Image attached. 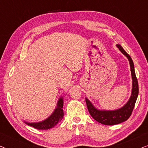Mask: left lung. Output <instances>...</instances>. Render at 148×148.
<instances>
[{"mask_svg": "<svg viewBox=\"0 0 148 148\" xmlns=\"http://www.w3.org/2000/svg\"><path fill=\"white\" fill-rule=\"evenodd\" d=\"M116 46L119 48V50L128 58L129 64H130L131 78H132V90H131V94L129 100L124 106L120 108L114 110H107L98 109L94 106L90 100L86 98V104L91 116L98 123L105 125H117L127 121L131 115L139 93L138 82H137L136 75H135L134 64H133L132 58L125 52V50L120 44H116Z\"/></svg>", "mask_w": 148, "mask_h": 148, "instance_id": "1", "label": "left lung"}]
</instances>
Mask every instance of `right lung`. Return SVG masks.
Wrapping results in <instances>:
<instances>
[{"label":"right lung","instance_id":"add662e5","mask_svg":"<svg viewBox=\"0 0 148 148\" xmlns=\"http://www.w3.org/2000/svg\"><path fill=\"white\" fill-rule=\"evenodd\" d=\"M63 97L61 96L58 99L56 108L45 120L37 123H28L25 121H24V123L29 126L39 129V130H47V129H51L56 126L63 118L64 112L63 109H62L63 108Z\"/></svg>","mask_w":148,"mask_h":148}]
</instances>
